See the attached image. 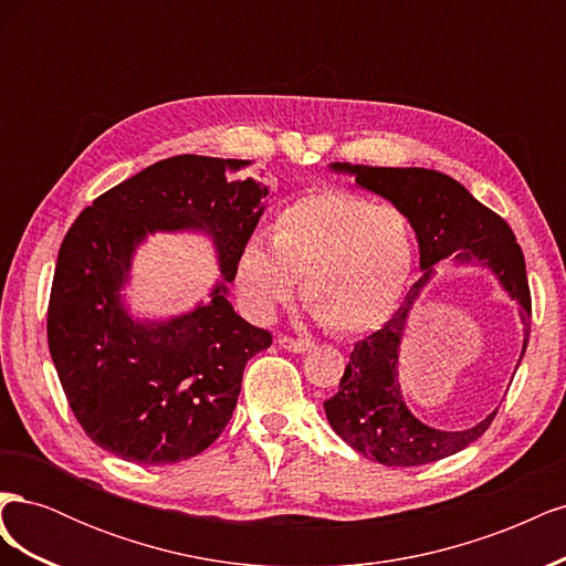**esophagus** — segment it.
Masks as SVG:
<instances>
[{
	"label": "esophagus",
	"mask_w": 566,
	"mask_h": 566,
	"mask_svg": "<svg viewBox=\"0 0 566 566\" xmlns=\"http://www.w3.org/2000/svg\"><path fill=\"white\" fill-rule=\"evenodd\" d=\"M279 345L287 352H295V354H304L314 347L310 339H295V337H285V335L279 337Z\"/></svg>",
	"instance_id": "34e87169"
}]
</instances>
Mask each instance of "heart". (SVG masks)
<instances>
[{
	"instance_id": "b5f03b06",
	"label": "heart",
	"mask_w": 566,
	"mask_h": 566,
	"mask_svg": "<svg viewBox=\"0 0 566 566\" xmlns=\"http://www.w3.org/2000/svg\"><path fill=\"white\" fill-rule=\"evenodd\" d=\"M416 269V231L391 202L345 188H321L293 200L271 224V248L250 238L238 254L235 285L254 318L304 300L331 328L368 333L387 323Z\"/></svg>"
}]
</instances>
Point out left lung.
Segmentation results:
<instances>
[{
    "label": "left lung",
    "mask_w": 566,
    "mask_h": 566,
    "mask_svg": "<svg viewBox=\"0 0 566 566\" xmlns=\"http://www.w3.org/2000/svg\"><path fill=\"white\" fill-rule=\"evenodd\" d=\"M333 172L352 175L356 184L401 208L413 224L422 279L380 331L356 342L335 397L323 401L325 418L354 451L387 468H416L449 458L482 437L499 410L470 430L447 432L420 422L403 401L399 349L410 312L434 266L453 254L458 264L486 266L510 300L520 304L526 352L531 328V293L522 248L507 221L479 202L465 186L424 167H368L333 163ZM522 356L517 368L522 364Z\"/></svg>",
    "instance_id": "8db88e82"
}]
</instances>
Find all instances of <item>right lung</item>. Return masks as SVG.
Instances as JSON below:
<instances>
[{
    "mask_svg": "<svg viewBox=\"0 0 566 566\" xmlns=\"http://www.w3.org/2000/svg\"><path fill=\"white\" fill-rule=\"evenodd\" d=\"M250 160L175 156L113 186L65 233L51 283L46 337L77 422L96 447L139 465L202 453L224 432L245 364L271 333L233 312L238 254L269 188L238 177ZM156 230L213 238V300L172 319H134L122 297L133 252Z\"/></svg>",
    "mask_w": 566,
    "mask_h": 566,
    "instance_id": "right-lung-1",
    "label": "right lung"
}]
</instances>
